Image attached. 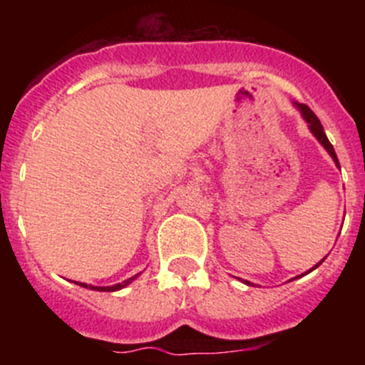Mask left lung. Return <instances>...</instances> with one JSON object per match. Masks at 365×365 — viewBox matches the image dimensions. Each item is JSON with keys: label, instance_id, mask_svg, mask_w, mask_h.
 Listing matches in <instances>:
<instances>
[{"label": "left lung", "instance_id": "1", "mask_svg": "<svg viewBox=\"0 0 365 365\" xmlns=\"http://www.w3.org/2000/svg\"><path fill=\"white\" fill-rule=\"evenodd\" d=\"M298 108H299V111H302L303 118H305V120L309 122V128H311L312 135H314V137L318 138V140H320L322 146H324L325 150L329 151V155L333 157V160H334V163H336V166L340 168V163H338V157H336V153H334L333 144L329 143L327 135H325V131H324V128H322V124H320V120H318V117H316L314 113L311 111V108H309V106L298 104ZM324 259H325V257H324ZM324 259H322V261H324ZM322 261H320V263H318V265H316V267H320V265H322ZM316 267H314V269H316ZM314 269H311V270H314ZM311 270H309V272H311Z\"/></svg>", "mask_w": 365, "mask_h": 365}]
</instances>
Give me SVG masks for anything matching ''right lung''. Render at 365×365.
<instances>
[{"instance_id": "right-lung-1", "label": "right lung", "mask_w": 365, "mask_h": 365, "mask_svg": "<svg viewBox=\"0 0 365 365\" xmlns=\"http://www.w3.org/2000/svg\"><path fill=\"white\" fill-rule=\"evenodd\" d=\"M137 276H138V274H137ZM137 276H133V278H130V279H125L124 283H118V285H113V287H91V289H93V291H118V289H122V287L130 285V283L133 282V279L137 278ZM78 285L87 287L86 283H78Z\"/></svg>"}]
</instances>
